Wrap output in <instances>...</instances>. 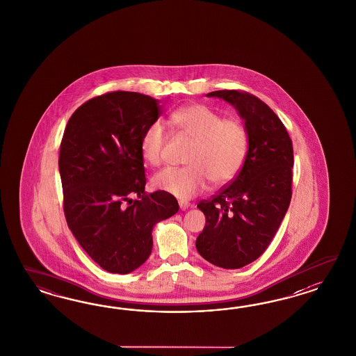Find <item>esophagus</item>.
I'll return each instance as SVG.
<instances>
[{"label": "esophagus", "mask_w": 356, "mask_h": 356, "mask_svg": "<svg viewBox=\"0 0 356 356\" xmlns=\"http://www.w3.org/2000/svg\"><path fill=\"white\" fill-rule=\"evenodd\" d=\"M179 206H180V209L181 210H186V209H189V206H191V204L189 202H186V201H179Z\"/></svg>", "instance_id": "esophagus-1"}]
</instances>
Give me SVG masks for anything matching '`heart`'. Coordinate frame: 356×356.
<instances>
[{
    "mask_svg": "<svg viewBox=\"0 0 356 356\" xmlns=\"http://www.w3.org/2000/svg\"><path fill=\"white\" fill-rule=\"evenodd\" d=\"M168 122L193 140V145L186 156V167H168L152 177L151 183L156 191L188 200L205 191L210 180L216 186H222L241 171L248 137L237 120L222 119L216 111L204 104H189L172 112ZM165 143L167 134L162 124H151L140 138L143 161L154 167L159 165Z\"/></svg>",
    "mask_w": 356,
    "mask_h": 356,
    "instance_id": "1",
    "label": "heart"
}]
</instances>
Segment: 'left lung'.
Wrapping results in <instances>:
<instances>
[{
    "label": "left lung",
    "mask_w": 356,
    "mask_h": 356,
    "mask_svg": "<svg viewBox=\"0 0 356 356\" xmlns=\"http://www.w3.org/2000/svg\"><path fill=\"white\" fill-rule=\"evenodd\" d=\"M219 97L244 121L248 151L236 179L197 207L205 214L198 253L223 269H240L268 248L291 201L292 142L280 118L254 95L220 90Z\"/></svg>",
    "instance_id": "obj_1"
}]
</instances>
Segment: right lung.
<instances>
[{"instance_id":"1","label":"right lung","mask_w":356,"mask_h":356,"mask_svg":"<svg viewBox=\"0 0 356 356\" xmlns=\"http://www.w3.org/2000/svg\"><path fill=\"white\" fill-rule=\"evenodd\" d=\"M161 108L154 97L113 91L82 104L65 128L58 159L65 218L109 273L138 269L151 254L154 226L179 211L171 194L145 192L140 138Z\"/></svg>"}]
</instances>
